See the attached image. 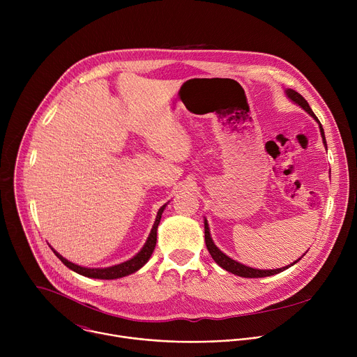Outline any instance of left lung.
Returning <instances> with one entry per match:
<instances>
[{
    "instance_id": "1",
    "label": "left lung",
    "mask_w": 357,
    "mask_h": 357,
    "mask_svg": "<svg viewBox=\"0 0 357 357\" xmlns=\"http://www.w3.org/2000/svg\"><path fill=\"white\" fill-rule=\"evenodd\" d=\"M287 96L294 101V103H296L298 106H301L305 112H308V113L319 123V120H318L317 116L314 114L312 109L310 107L308 101L305 100L298 91H295V90H292V89H288V90H287ZM319 128H321V134H322V138H324V142H325V132H324V128H322V124H321V123H319ZM325 145H326V142H325ZM205 241H206V247H208V250H209V252H211L212 259H213L222 268H225L226 271H229V273H231V274H236V275H238V277H244V278L270 277V275L278 274V273L287 270L288 267L294 266L295 263H298V260H296V261L292 263L291 266H287V267H282V268H277V270H256V268H251V267L243 266V264H240V263L231 260L230 257H227L226 254H223V252L215 245V243H213V240H212V237H211L209 226H208V222H206V220H205ZM299 260H301V259H299Z\"/></svg>"
}]
</instances>
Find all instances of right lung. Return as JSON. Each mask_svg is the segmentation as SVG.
I'll use <instances>...</instances> for the list:
<instances>
[{"mask_svg":"<svg viewBox=\"0 0 357 357\" xmlns=\"http://www.w3.org/2000/svg\"><path fill=\"white\" fill-rule=\"evenodd\" d=\"M165 209V205L158 211V215H157V219H155V223H154V227H152L151 233H149V237L146 240V243L144 244L142 250L137 254L135 257H132L131 260L126 261V263H121V264H117V266H113V267H109V268H84V267H80V266H76L70 261H68L66 259H63L59 252L54 251L56 254V257L70 270H73L75 273L80 274V275H84V277H90V278H98V280H114V278H121V277H126V275H130L132 273H135L137 270H139L151 257L152 251H154L155 248V244H157V229H158V225L161 222V216H162V212Z\"/></svg>","mask_w":357,"mask_h":357,"instance_id":"obj_1","label":"right lung"}]
</instances>
